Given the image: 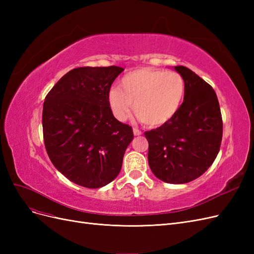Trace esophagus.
<instances>
[{
	"label": "esophagus",
	"instance_id": "34e87169",
	"mask_svg": "<svg viewBox=\"0 0 254 254\" xmlns=\"http://www.w3.org/2000/svg\"><path fill=\"white\" fill-rule=\"evenodd\" d=\"M133 134L134 135H141L142 131H141V130L137 129V128H133Z\"/></svg>",
	"mask_w": 254,
	"mask_h": 254
}]
</instances>
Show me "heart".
Here are the masks:
<instances>
[{"label":"heart","instance_id":"heart-1","mask_svg":"<svg viewBox=\"0 0 254 254\" xmlns=\"http://www.w3.org/2000/svg\"><path fill=\"white\" fill-rule=\"evenodd\" d=\"M186 96V82L174 71L140 67L125 74L118 87L108 91L113 117L124 122L133 112L144 125L158 127L170 122L179 111Z\"/></svg>","mask_w":254,"mask_h":254}]
</instances>
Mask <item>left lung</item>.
Listing matches in <instances>:
<instances>
[{"label": "left lung", "mask_w": 254, "mask_h": 254, "mask_svg": "<svg viewBox=\"0 0 254 254\" xmlns=\"http://www.w3.org/2000/svg\"><path fill=\"white\" fill-rule=\"evenodd\" d=\"M186 82L179 111L166 124L144 132L148 164L158 179L188 183L200 177L216 159L222 139V119L216 93L187 66L174 67Z\"/></svg>", "instance_id": "8db88e82"}]
</instances>
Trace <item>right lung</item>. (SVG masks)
I'll list each match as a JSON object with an SVG mask.
<instances>
[{"mask_svg":"<svg viewBox=\"0 0 254 254\" xmlns=\"http://www.w3.org/2000/svg\"><path fill=\"white\" fill-rule=\"evenodd\" d=\"M123 71L115 65L73 68L45 97V149L54 166L78 186L98 189L117 178L133 139L131 126L113 117L107 99Z\"/></svg>","mask_w":254,"mask_h":254,"instance_id":"right-lung-1","label":"right lung"}]
</instances>
